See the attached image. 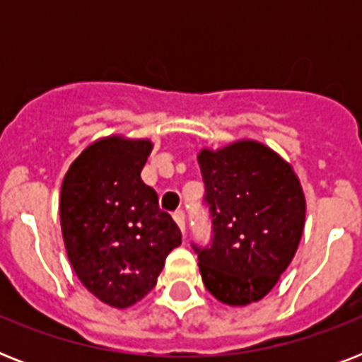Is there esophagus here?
Masks as SVG:
<instances>
[{"label": "esophagus", "instance_id": "1", "mask_svg": "<svg viewBox=\"0 0 362 362\" xmlns=\"http://www.w3.org/2000/svg\"><path fill=\"white\" fill-rule=\"evenodd\" d=\"M173 218H175L176 226L180 227L182 235H186V214H184L182 210H178V212H175V214H173Z\"/></svg>", "mask_w": 362, "mask_h": 362}]
</instances>
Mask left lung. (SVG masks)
Masks as SVG:
<instances>
[{
  "label": "left lung",
  "mask_w": 362,
  "mask_h": 362,
  "mask_svg": "<svg viewBox=\"0 0 362 362\" xmlns=\"http://www.w3.org/2000/svg\"><path fill=\"white\" fill-rule=\"evenodd\" d=\"M214 238L197 247L204 287L247 306L278 284L297 253L306 199L295 170L263 142L237 141L197 153Z\"/></svg>",
  "instance_id": "1"
}]
</instances>
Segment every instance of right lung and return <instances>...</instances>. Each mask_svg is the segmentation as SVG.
I'll return each mask as SVG.
<instances>
[{"instance_id": "add662e5", "label": "right lung", "mask_w": 362, "mask_h": 362, "mask_svg": "<svg viewBox=\"0 0 362 362\" xmlns=\"http://www.w3.org/2000/svg\"><path fill=\"white\" fill-rule=\"evenodd\" d=\"M152 141L103 136L65 173L59 221L67 257L82 286L112 308L152 291L182 233L141 180Z\"/></svg>"}]
</instances>
